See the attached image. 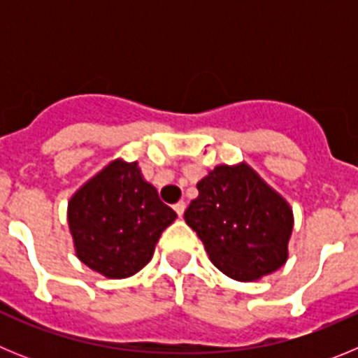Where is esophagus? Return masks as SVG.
I'll list each match as a JSON object with an SVG mask.
<instances>
[{
    "instance_id": "1",
    "label": "esophagus",
    "mask_w": 358,
    "mask_h": 358,
    "mask_svg": "<svg viewBox=\"0 0 358 358\" xmlns=\"http://www.w3.org/2000/svg\"><path fill=\"white\" fill-rule=\"evenodd\" d=\"M173 210H176V213L179 215V217H182V215H185V210H186V202L179 201L177 204H173Z\"/></svg>"
}]
</instances>
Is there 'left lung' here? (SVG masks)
Masks as SVG:
<instances>
[{
	"label": "left lung",
	"mask_w": 358,
	"mask_h": 358,
	"mask_svg": "<svg viewBox=\"0 0 358 358\" xmlns=\"http://www.w3.org/2000/svg\"><path fill=\"white\" fill-rule=\"evenodd\" d=\"M185 220L224 274L252 281L285 264L292 211L248 164H220L197 185Z\"/></svg>",
	"instance_id": "obj_1"
}]
</instances>
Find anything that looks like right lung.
I'll return each mask as SVG.
<instances>
[{"mask_svg":"<svg viewBox=\"0 0 358 358\" xmlns=\"http://www.w3.org/2000/svg\"><path fill=\"white\" fill-rule=\"evenodd\" d=\"M138 163L115 161L73 195L68 222L77 256L107 278H127L150 262L157 240L176 220Z\"/></svg>","mask_w":358,"mask_h":358,"instance_id":"obj_1","label":"right lung"}]
</instances>
